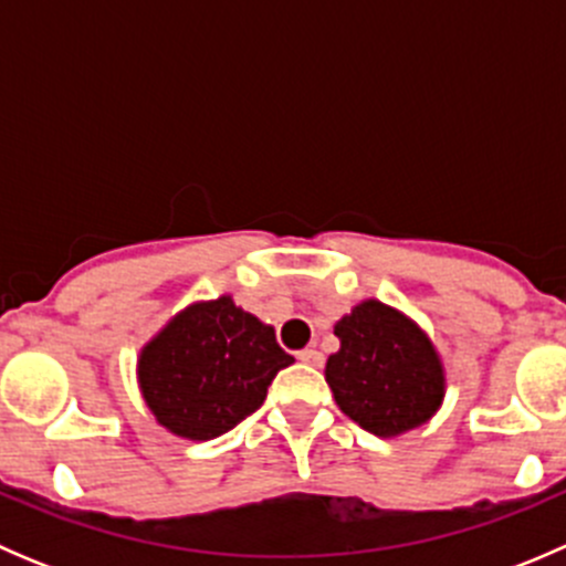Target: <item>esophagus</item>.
I'll use <instances>...</instances> for the list:
<instances>
[{
	"instance_id": "1",
	"label": "esophagus",
	"mask_w": 566,
	"mask_h": 566,
	"mask_svg": "<svg viewBox=\"0 0 566 566\" xmlns=\"http://www.w3.org/2000/svg\"><path fill=\"white\" fill-rule=\"evenodd\" d=\"M301 364H310V367H323V353L315 350V347H306V350L298 353Z\"/></svg>"
}]
</instances>
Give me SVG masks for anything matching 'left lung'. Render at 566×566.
I'll return each instance as SVG.
<instances>
[{
    "instance_id": "left-lung-1",
    "label": "left lung",
    "mask_w": 566,
    "mask_h": 566,
    "mask_svg": "<svg viewBox=\"0 0 566 566\" xmlns=\"http://www.w3.org/2000/svg\"><path fill=\"white\" fill-rule=\"evenodd\" d=\"M339 350L325 361L336 405L361 430L399 438L427 424L447 397L441 353L416 319L367 298L336 319Z\"/></svg>"
}]
</instances>
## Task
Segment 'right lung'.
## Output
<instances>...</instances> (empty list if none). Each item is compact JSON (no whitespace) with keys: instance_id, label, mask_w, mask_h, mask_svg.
Here are the masks:
<instances>
[{"instance_id":"add662e5","label":"right lung","mask_w":566,"mask_h":566,"mask_svg":"<svg viewBox=\"0 0 566 566\" xmlns=\"http://www.w3.org/2000/svg\"><path fill=\"white\" fill-rule=\"evenodd\" d=\"M293 361L276 345L273 325L219 295L188 304L145 342L136 380L164 430L210 441L254 413L279 369Z\"/></svg>"}]
</instances>
